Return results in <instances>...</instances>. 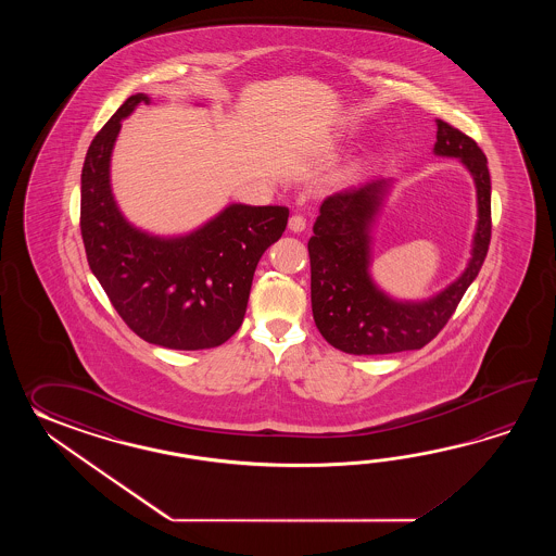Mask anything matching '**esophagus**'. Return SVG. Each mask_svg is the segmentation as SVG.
<instances>
[{
	"label": "esophagus",
	"mask_w": 556,
	"mask_h": 556,
	"mask_svg": "<svg viewBox=\"0 0 556 556\" xmlns=\"http://www.w3.org/2000/svg\"><path fill=\"white\" fill-rule=\"evenodd\" d=\"M288 228H290L292 232H304V230H306V218H304V216H300V214L290 216V220H288Z\"/></svg>",
	"instance_id": "1"
}]
</instances>
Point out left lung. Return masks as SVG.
<instances>
[{"label":"left lung","instance_id":"obj_1","mask_svg":"<svg viewBox=\"0 0 556 556\" xmlns=\"http://www.w3.org/2000/svg\"><path fill=\"white\" fill-rule=\"evenodd\" d=\"M435 153L462 159L477 187L479 223L465 273L426 302H397L369 278V230L390 189V178H369L340 190L319 206L307 240L312 312L319 333L345 354H395L421 350L445 328L483 266L491 242V177L479 144L438 118Z\"/></svg>","mask_w":556,"mask_h":556}]
</instances>
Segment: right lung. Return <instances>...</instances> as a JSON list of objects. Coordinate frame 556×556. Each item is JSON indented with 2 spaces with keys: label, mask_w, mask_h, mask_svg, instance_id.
I'll return each instance as SVG.
<instances>
[{
  "label": "right lung",
  "mask_w": 556,
  "mask_h": 556,
  "mask_svg": "<svg viewBox=\"0 0 556 556\" xmlns=\"http://www.w3.org/2000/svg\"><path fill=\"white\" fill-rule=\"evenodd\" d=\"M144 93L130 94L94 135L81 173V237L91 273L118 316L144 342L206 350L242 326L264 250L282 237L286 206L230 204L187 237L159 238L129 225L111 192L109 163Z\"/></svg>",
  "instance_id": "1"
}]
</instances>
